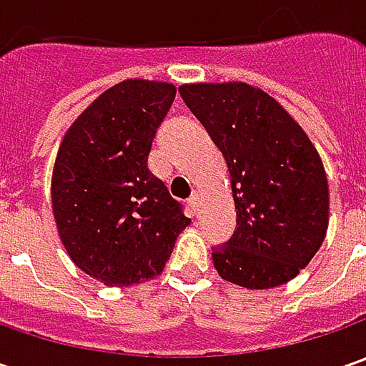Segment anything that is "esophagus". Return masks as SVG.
Returning a JSON list of instances; mask_svg holds the SVG:
<instances>
[{
  "mask_svg": "<svg viewBox=\"0 0 366 366\" xmlns=\"http://www.w3.org/2000/svg\"><path fill=\"white\" fill-rule=\"evenodd\" d=\"M187 204H189L191 212H197V207H199V191H193V195L187 199Z\"/></svg>",
  "mask_w": 366,
  "mask_h": 366,
  "instance_id": "1",
  "label": "esophagus"
}]
</instances>
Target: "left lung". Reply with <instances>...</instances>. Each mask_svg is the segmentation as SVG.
I'll return each instance as SVG.
<instances>
[{
    "label": "left lung",
    "instance_id": "8db88e82",
    "mask_svg": "<svg viewBox=\"0 0 366 366\" xmlns=\"http://www.w3.org/2000/svg\"><path fill=\"white\" fill-rule=\"evenodd\" d=\"M179 93L230 171L236 232L214 248L216 271L246 289L287 283L328 230L330 191L316 147L285 107L248 83H187Z\"/></svg>",
    "mask_w": 366,
    "mask_h": 366
}]
</instances>
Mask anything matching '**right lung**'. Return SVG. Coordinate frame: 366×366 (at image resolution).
<instances>
[{
  "instance_id": "right-lung-1",
  "label": "right lung",
  "mask_w": 366,
  "mask_h": 366,
  "mask_svg": "<svg viewBox=\"0 0 366 366\" xmlns=\"http://www.w3.org/2000/svg\"><path fill=\"white\" fill-rule=\"evenodd\" d=\"M175 93L173 83L120 81L81 112L56 152L50 197L59 238L79 269L107 287L162 273L191 224L148 171Z\"/></svg>"
}]
</instances>
